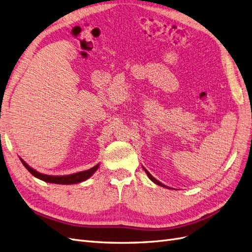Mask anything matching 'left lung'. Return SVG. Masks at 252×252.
Segmentation results:
<instances>
[{
  "instance_id": "8db88e82",
  "label": "left lung",
  "mask_w": 252,
  "mask_h": 252,
  "mask_svg": "<svg viewBox=\"0 0 252 252\" xmlns=\"http://www.w3.org/2000/svg\"><path fill=\"white\" fill-rule=\"evenodd\" d=\"M144 169H145V168H144ZM145 172H146V173H147V175H148V177H149V179H150V180H151L152 182H154V183H156V184H158V185H159V186H163V187H165V185H163V184H162V183H159V182H158V180H156V179H155L154 177H152V175H151V174H150V173H149V172H148V171H147L146 169H145Z\"/></svg>"
}]
</instances>
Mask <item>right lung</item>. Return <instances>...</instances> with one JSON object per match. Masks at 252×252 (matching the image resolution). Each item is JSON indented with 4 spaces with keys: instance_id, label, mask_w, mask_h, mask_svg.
Segmentation results:
<instances>
[{
    "instance_id": "add662e5",
    "label": "right lung",
    "mask_w": 252,
    "mask_h": 252,
    "mask_svg": "<svg viewBox=\"0 0 252 252\" xmlns=\"http://www.w3.org/2000/svg\"><path fill=\"white\" fill-rule=\"evenodd\" d=\"M20 159H21V162L23 163V165L26 167V169L32 175H34L35 178L40 179L44 182H47V183H55V184H65V185L77 184V183H81L83 181L87 180L88 178H90L91 175L94 174V172L98 168V165H96V166L93 167V168H90L86 171H81V172L69 174V175H63V177H53V175H47V174H43V173L35 171L34 169L30 168V167L24 161H23L22 158H20Z\"/></svg>"
}]
</instances>
